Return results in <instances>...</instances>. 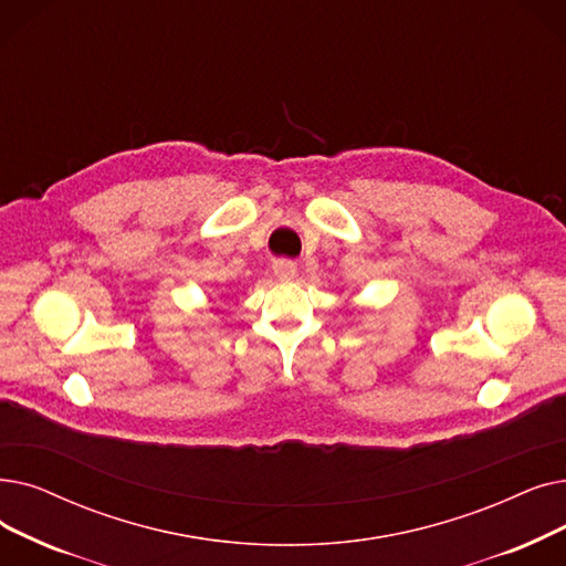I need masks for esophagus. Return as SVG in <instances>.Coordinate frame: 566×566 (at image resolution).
<instances>
[{
    "instance_id": "34e87169",
    "label": "esophagus",
    "mask_w": 566,
    "mask_h": 566,
    "mask_svg": "<svg viewBox=\"0 0 566 566\" xmlns=\"http://www.w3.org/2000/svg\"><path fill=\"white\" fill-rule=\"evenodd\" d=\"M273 273L282 282H291L293 277H296V273H298V265L293 263V261H289V259H277L273 263Z\"/></svg>"
}]
</instances>
